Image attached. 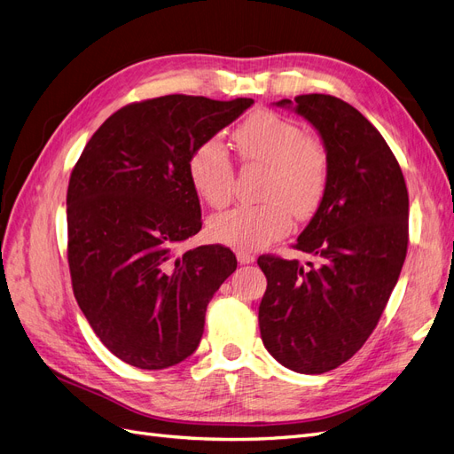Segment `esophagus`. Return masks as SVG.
Wrapping results in <instances>:
<instances>
[{
	"label": "esophagus",
	"instance_id": "34e87169",
	"mask_svg": "<svg viewBox=\"0 0 454 454\" xmlns=\"http://www.w3.org/2000/svg\"><path fill=\"white\" fill-rule=\"evenodd\" d=\"M237 259H239L240 265H250V263H254V261H255V255L250 254V252L239 250V252H237Z\"/></svg>",
	"mask_w": 454,
	"mask_h": 454
}]
</instances>
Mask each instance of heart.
I'll list each match as a JSON object with an SVG mask.
<instances>
[{"instance_id": "obj_1", "label": "heart", "mask_w": 454, "mask_h": 454, "mask_svg": "<svg viewBox=\"0 0 454 454\" xmlns=\"http://www.w3.org/2000/svg\"><path fill=\"white\" fill-rule=\"evenodd\" d=\"M232 145L244 162L267 167L257 204H242L210 219L208 232L215 242L239 250H259L282 239L297 219L310 217L318 208L329 176L324 145L299 125L277 114L257 112L232 132ZM195 193L214 208L232 197L235 168L227 147L206 140L195 147L187 164Z\"/></svg>"}]
</instances>
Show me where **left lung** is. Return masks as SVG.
Segmentation results:
<instances>
[{
    "mask_svg": "<svg viewBox=\"0 0 454 454\" xmlns=\"http://www.w3.org/2000/svg\"><path fill=\"white\" fill-rule=\"evenodd\" d=\"M318 130L329 160L324 199L295 248L320 259L261 255L265 348L284 367L320 375L358 352L387 307L407 254L409 195L400 164L371 122L340 98L277 102Z\"/></svg>",
    "mask_w": 454,
    "mask_h": 454,
    "instance_id": "left-lung-1",
    "label": "left lung"
}]
</instances>
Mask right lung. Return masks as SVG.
I'll return each mask as SVG.
<instances>
[{"label": "right lung", "mask_w": 454, "mask_h": 454, "mask_svg": "<svg viewBox=\"0 0 454 454\" xmlns=\"http://www.w3.org/2000/svg\"><path fill=\"white\" fill-rule=\"evenodd\" d=\"M252 98L168 94L121 107L92 134L67 185L74 295L119 360L167 369L199 347L210 299L237 257L222 244L184 255L202 227L187 164Z\"/></svg>", "instance_id": "add662e5"}]
</instances>
